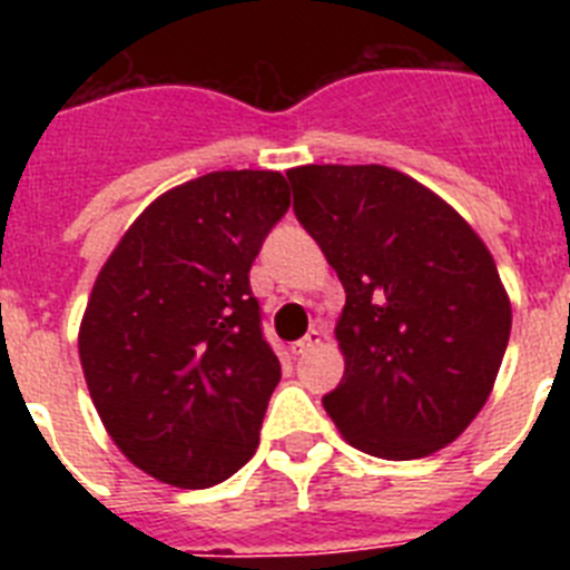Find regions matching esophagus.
<instances>
[{"instance_id":"1","label":"esophagus","mask_w":570,"mask_h":570,"mask_svg":"<svg viewBox=\"0 0 570 570\" xmlns=\"http://www.w3.org/2000/svg\"><path fill=\"white\" fill-rule=\"evenodd\" d=\"M316 345H322V331L320 328L308 331V334L302 336L299 342H294V345H291V354H294V356H305V354H308V351H314Z\"/></svg>"}]
</instances>
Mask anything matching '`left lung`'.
Listing matches in <instances>:
<instances>
[{
	"label": "left lung",
	"mask_w": 570,
	"mask_h": 570,
	"mask_svg": "<svg viewBox=\"0 0 570 570\" xmlns=\"http://www.w3.org/2000/svg\"><path fill=\"white\" fill-rule=\"evenodd\" d=\"M296 219L345 288V374L322 405L380 460L434 454L473 422L511 336V299L480 234L385 165L288 170Z\"/></svg>",
	"instance_id": "8db88e82"
}]
</instances>
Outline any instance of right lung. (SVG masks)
Wrapping results in <instances>:
<instances>
[{"label":"right lung","mask_w":570,"mask_h":570,"mask_svg":"<svg viewBox=\"0 0 570 570\" xmlns=\"http://www.w3.org/2000/svg\"><path fill=\"white\" fill-rule=\"evenodd\" d=\"M291 208L279 170H214L156 196L99 271L79 325L90 400L116 448L176 488L254 456L282 367L248 271Z\"/></svg>","instance_id":"add662e5"}]
</instances>
